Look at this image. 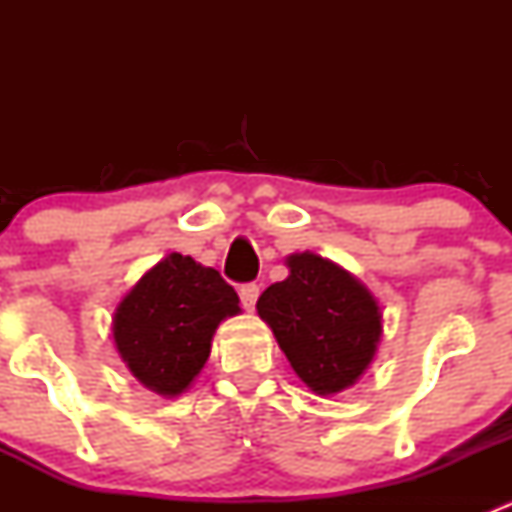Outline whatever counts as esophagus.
I'll return each instance as SVG.
<instances>
[{
    "instance_id": "obj_1",
    "label": "esophagus",
    "mask_w": 512,
    "mask_h": 512,
    "mask_svg": "<svg viewBox=\"0 0 512 512\" xmlns=\"http://www.w3.org/2000/svg\"><path fill=\"white\" fill-rule=\"evenodd\" d=\"M257 297H260V285H255V282H247V285L240 287V299H242V307L245 309L255 307Z\"/></svg>"
}]
</instances>
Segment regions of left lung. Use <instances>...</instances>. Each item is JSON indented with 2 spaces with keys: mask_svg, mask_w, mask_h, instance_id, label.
I'll list each match as a JSON object with an SVG mask.
<instances>
[{
  "mask_svg": "<svg viewBox=\"0 0 512 512\" xmlns=\"http://www.w3.org/2000/svg\"><path fill=\"white\" fill-rule=\"evenodd\" d=\"M287 267V280L260 294L257 314L314 394H339L374 361L379 302L354 275L314 252H294Z\"/></svg>",
  "mask_w": 512,
  "mask_h": 512,
  "instance_id": "1",
  "label": "left lung"
}]
</instances>
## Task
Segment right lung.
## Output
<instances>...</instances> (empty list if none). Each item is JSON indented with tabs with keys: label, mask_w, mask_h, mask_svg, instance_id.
<instances>
[{
	"label": "right lung",
	"mask_w": 512,
	"mask_h": 512,
	"mask_svg": "<svg viewBox=\"0 0 512 512\" xmlns=\"http://www.w3.org/2000/svg\"><path fill=\"white\" fill-rule=\"evenodd\" d=\"M235 314L240 297L220 272L173 252L121 299L113 342L143 386L178 396L208 361L218 324Z\"/></svg>",
	"instance_id": "add662e5"
}]
</instances>
